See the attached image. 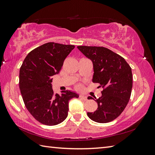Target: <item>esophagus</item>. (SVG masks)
I'll return each mask as SVG.
<instances>
[{"mask_svg":"<svg viewBox=\"0 0 155 155\" xmlns=\"http://www.w3.org/2000/svg\"><path fill=\"white\" fill-rule=\"evenodd\" d=\"M79 97L81 98V99H83L84 101H87V97L86 96V95H84L83 94H81L79 95Z\"/></svg>","mask_w":155,"mask_h":155,"instance_id":"34e87169","label":"esophagus"}]
</instances>
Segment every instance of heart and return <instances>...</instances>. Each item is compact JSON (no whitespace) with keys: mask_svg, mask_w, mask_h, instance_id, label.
<instances>
[{"mask_svg":"<svg viewBox=\"0 0 155 155\" xmlns=\"http://www.w3.org/2000/svg\"><path fill=\"white\" fill-rule=\"evenodd\" d=\"M77 88H81V86H80V85H78V86H77Z\"/></svg>","mask_w":155,"mask_h":155,"instance_id":"b5f03b06","label":"heart"}]
</instances>
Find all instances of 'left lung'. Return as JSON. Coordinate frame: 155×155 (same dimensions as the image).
I'll use <instances>...</instances> for the list:
<instances>
[{
    "label": "left lung",
    "mask_w": 155,
    "mask_h": 155,
    "mask_svg": "<svg viewBox=\"0 0 155 155\" xmlns=\"http://www.w3.org/2000/svg\"><path fill=\"white\" fill-rule=\"evenodd\" d=\"M81 52L93 61V82L103 87L101 97L94 99L98 108L87 113L91 120L107 123L123 113L130 100L133 87V74L130 65L121 56L103 47L78 46Z\"/></svg>",
    "instance_id": "left-lung-1"
}]
</instances>
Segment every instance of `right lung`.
<instances>
[{"label":"right lung","instance_id":"add662e5","mask_svg":"<svg viewBox=\"0 0 155 155\" xmlns=\"http://www.w3.org/2000/svg\"><path fill=\"white\" fill-rule=\"evenodd\" d=\"M74 46L48 42L31 51L20 68L19 88L26 108L36 120L53 126L68 116V101L78 94L68 91L55 94L52 77L60 72Z\"/></svg>","mask_w":155,"mask_h":155}]
</instances>
